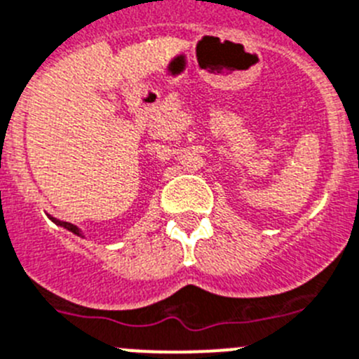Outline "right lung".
Returning a JSON list of instances; mask_svg holds the SVG:
<instances>
[{"instance_id": "right-lung-1", "label": "right lung", "mask_w": 359, "mask_h": 359, "mask_svg": "<svg viewBox=\"0 0 359 359\" xmlns=\"http://www.w3.org/2000/svg\"><path fill=\"white\" fill-rule=\"evenodd\" d=\"M50 219H52V221H54L55 224H57V226H62V228H66V229H68V231L75 233L76 236H82V231H80V229L76 228V226H73L72 222H66V221H57V219H54V217H50Z\"/></svg>"}]
</instances>
